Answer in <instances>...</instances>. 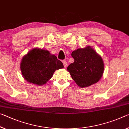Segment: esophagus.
I'll use <instances>...</instances> for the list:
<instances>
[{"mask_svg":"<svg viewBox=\"0 0 129 129\" xmlns=\"http://www.w3.org/2000/svg\"><path fill=\"white\" fill-rule=\"evenodd\" d=\"M62 63H63V64H64V67H67V66H68V62H67L65 60H63Z\"/></svg>","mask_w":129,"mask_h":129,"instance_id":"34e87169","label":"esophagus"}]
</instances>
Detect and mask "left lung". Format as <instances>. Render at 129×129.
<instances>
[{
  "mask_svg": "<svg viewBox=\"0 0 129 129\" xmlns=\"http://www.w3.org/2000/svg\"><path fill=\"white\" fill-rule=\"evenodd\" d=\"M71 55L75 61L68 67L67 71L78 86L89 87L100 80L104 72V62L91 46L77 49Z\"/></svg>",
  "mask_w": 129,
  "mask_h": 129,
  "instance_id": "obj_1",
  "label": "left lung"
}]
</instances>
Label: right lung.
Returning <instances> with one entry per match:
<instances>
[{
  "instance_id": "1",
  "label": "right lung",
  "mask_w": 129,
  "mask_h": 129,
  "mask_svg": "<svg viewBox=\"0 0 129 129\" xmlns=\"http://www.w3.org/2000/svg\"><path fill=\"white\" fill-rule=\"evenodd\" d=\"M64 68L61 61L48 50L34 48L22 57L20 68L22 76L29 83L45 84L56 70Z\"/></svg>"
}]
</instances>
